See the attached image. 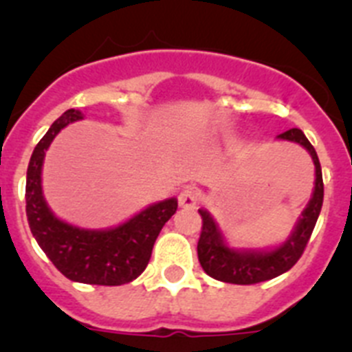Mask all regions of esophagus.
Wrapping results in <instances>:
<instances>
[{"instance_id":"obj_1","label":"esophagus","mask_w":352,"mask_h":352,"mask_svg":"<svg viewBox=\"0 0 352 352\" xmlns=\"http://www.w3.org/2000/svg\"><path fill=\"white\" fill-rule=\"evenodd\" d=\"M178 203H179V206L186 208V210H192V208H195V204L199 203L197 190H195V188H192V186H186V188H183L178 195Z\"/></svg>"}]
</instances>
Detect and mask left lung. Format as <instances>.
I'll use <instances>...</instances> for the list:
<instances>
[{"instance_id": "8db88e82", "label": "left lung", "mask_w": 352, "mask_h": 352, "mask_svg": "<svg viewBox=\"0 0 352 352\" xmlns=\"http://www.w3.org/2000/svg\"><path fill=\"white\" fill-rule=\"evenodd\" d=\"M278 139L291 141L303 146L310 153L316 166V183L309 204L301 211L296 226L291 231L289 238L273 248H232L227 245L219 223L210 214V211L199 210L203 217V231L197 243V257L204 272L214 280L227 282V284H259L264 280H272L275 276L289 272L298 263L309 243L316 227L324 197V185H322V170L316 149L300 129H291L280 133Z\"/></svg>"}]
</instances>
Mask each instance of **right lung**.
<instances>
[{"mask_svg": "<svg viewBox=\"0 0 352 352\" xmlns=\"http://www.w3.org/2000/svg\"><path fill=\"white\" fill-rule=\"evenodd\" d=\"M82 118L80 111L68 109L33 149L26 176L28 223L45 256L70 280L93 285L129 284L148 266L155 239L178 210V199L149 204L126 222L109 229H82L58 219L42 192L43 158L56 135Z\"/></svg>", "mask_w": 352, "mask_h": 352, "instance_id": "add662e5", "label": "right lung"}]
</instances>
